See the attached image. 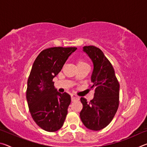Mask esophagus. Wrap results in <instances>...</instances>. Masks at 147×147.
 <instances>
[{
  "mask_svg": "<svg viewBox=\"0 0 147 147\" xmlns=\"http://www.w3.org/2000/svg\"><path fill=\"white\" fill-rule=\"evenodd\" d=\"M79 99H80L79 96L75 95V94H71V100H72V102L75 101V100H78Z\"/></svg>",
  "mask_w": 147,
  "mask_h": 147,
  "instance_id": "esophagus-1",
  "label": "esophagus"
}]
</instances>
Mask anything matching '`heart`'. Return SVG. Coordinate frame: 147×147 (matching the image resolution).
Returning <instances> with one entry per match:
<instances>
[{"label":"heart","instance_id":"1","mask_svg":"<svg viewBox=\"0 0 147 147\" xmlns=\"http://www.w3.org/2000/svg\"><path fill=\"white\" fill-rule=\"evenodd\" d=\"M88 65L85 61L82 60H78L77 62V66H81V65Z\"/></svg>","mask_w":147,"mask_h":147}]
</instances>
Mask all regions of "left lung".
Returning a JSON list of instances; mask_svg holds the SVG:
<instances>
[{"label": "left lung", "instance_id": "1", "mask_svg": "<svg viewBox=\"0 0 147 147\" xmlns=\"http://www.w3.org/2000/svg\"><path fill=\"white\" fill-rule=\"evenodd\" d=\"M83 51L93 64L90 88L94 89V94L89 102L81 97L83 108L80 117L86 128L98 131L110 123L117 111L119 83L112 65L100 49L91 45L84 46Z\"/></svg>", "mask_w": 147, "mask_h": 147}]
</instances>
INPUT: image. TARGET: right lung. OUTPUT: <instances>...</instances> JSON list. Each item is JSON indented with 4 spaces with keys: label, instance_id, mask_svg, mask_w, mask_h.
<instances>
[{
    "label": "right lung",
    "instance_id": "obj_1",
    "mask_svg": "<svg viewBox=\"0 0 147 147\" xmlns=\"http://www.w3.org/2000/svg\"><path fill=\"white\" fill-rule=\"evenodd\" d=\"M76 47H52L39 53L32 65L27 82L26 100L34 121L43 130L60 129L67 114L71 96L54 88L53 78L61 71Z\"/></svg>",
    "mask_w": 147,
    "mask_h": 147
}]
</instances>
